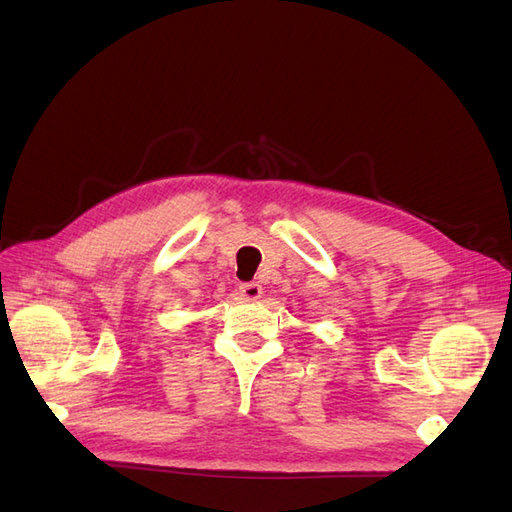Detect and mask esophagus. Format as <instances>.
I'll return each instance as SVG.
<instances>
[{
	"instance_id": "34e87169",
	"label": "esophagus",
	"mask_w": 512,
	"mask_h": 512,
	"mask_svg": "<svg viewBox=\"0 0 512 512\" xmlns=\"http://www.w3.org/2000/svg\"><path fill=\"white\" fill-rule=\"evenodd\" d=\"M239 294H241V297H243L245 301H256V299H260L262 288H260L256 282L241 284V286H239Z\"/></svg>"
}]
</instances>
